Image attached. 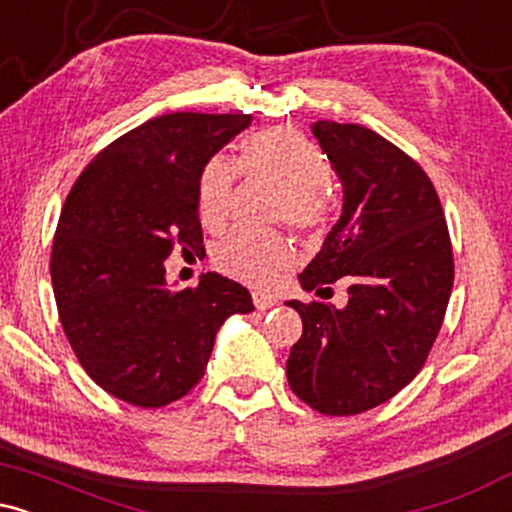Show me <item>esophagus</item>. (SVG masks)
<instances>
[{"label": "esophagus", "mask_w": 512, "mask_h": 512, "mask_svg": "<svg viewBox=\"0 0 512 512\" xmlns=\"http://www.w3.org/2000/svg\"><path fill=\"white\" fill-rule=\"evenodd\" d=\"M252 303H255L257 310H267V308H272V305H276V298L257 291V293H252Z\"/></svg>", "instance_id": "esophagus-1"}]
</instances>
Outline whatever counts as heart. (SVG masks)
I'll list each match as a JSON object with an SVG mask.
<instances>
[{
	"label": "heart",
	"mask_w": 512,
	"mask_h": 512,
	"mask_svg": "<svg viewBox=\"0 0 512 512\" xmlns=\"http://www.w3.org/2000/svg\"><path fill=\"white\" fill-rule=\"evenodd\" d=\"M238 166L245 175L269 180L281 190L276 216L301 233H320L332 219L327 187L330 161L293 129H264L240 146ZM238 170L226 158H211L197 182V214L209 231H221L231 219ZM296 260V248L279 233L236 231L214 250L223 274L250 286H269Z\"/></svg>",
	"instance_id": "1"
}]
</instances>
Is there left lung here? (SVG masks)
I'll return each instance as SVG.
<instances>
[{
	"label": "left lung",
	"mask_w": 512,
	"mask_h": 512,
	"mask_svg": "<svg viewBox=\"0 0 512 512\" xmlns=\"http://www.w3.org/2000/svg\"><path fill=\"white\" fill-rule=\"evenodd\" d=\"M313 134L342 180L344 207L298 279L315 293L342 279L349 303H286L303 320L286 375L310 409L351 416L392 399L424 368L455 262L436 187L414 158L361 125L320 120Z\"/></svg>",
	"instance_id": "left-lung-1"
}]
</instances>
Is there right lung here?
Instances as JSON below:
<instances>
[{
  "mask_svg": "<svg viewBox=\"0 0 512 512\" xmlns=\"http://www.w3.org/2000/svg\"><path fill=\"white\" fill-rule=\"evenodd\" d=\"M252 115H158L96 154L69 190L50 276L62 330L98 387L166 407L202 380L216 332L255 310L245 286L202 274L170 289V252H204L197 182Z\"/></svg>",
  "mask_w": 512,
  "mask_h": 512,
  "instance_id": "1",
  "label": "right lung"
}]
</instances>
